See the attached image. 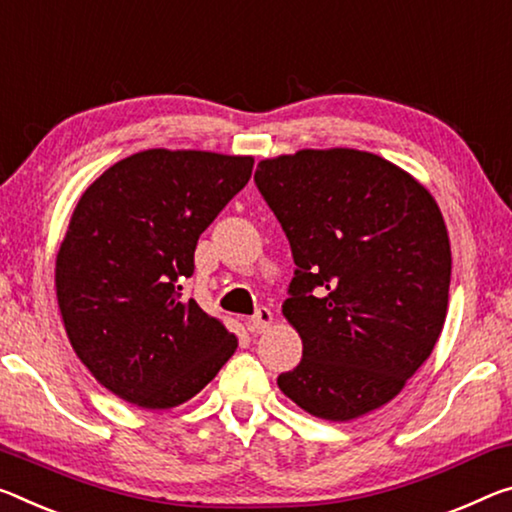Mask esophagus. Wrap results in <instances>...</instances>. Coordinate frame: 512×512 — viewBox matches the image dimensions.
Here are the masks:
<instances>
[{"label": "esophagus", "mask_w": 512, "mask_h": 512, "mask_svg": "<svg viewBox=\"0 0 512 512\" xmlns=\"http://www.w3.org/2000/svg\"><path fill=\"white\" fill-rule=\"evenodd\" d=\"M271 323H273V314H271L269 307H257V312L250 316L248 326L253 332H264V330L271 328Z\"/></svg>", "instance_id": "esophagus-1"}]
</instances>
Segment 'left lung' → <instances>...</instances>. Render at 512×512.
Here are the masks:
<instances>
[{"label": "left lung", "mask_w": 512, "mask_h": 512, "mask_svg": "<svg viewBox=\"0 0 512 512\" xmlns=\"http://www.w3.org/2000/svg\"><path fill=\"white\" fill-rule=\"evenodd\" d=\"M294 278L282 314L303 360L278 387L305 412L348 421L392 401L440 337L451 246L415 177L371 152L300 150L257 164Z\"/></svg>", "instance_id": "obj_1"}]
</instances>
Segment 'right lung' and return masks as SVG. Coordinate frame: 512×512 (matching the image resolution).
Segmentation results:
<instances>
[{
    "mask_svg": "<svg viewBox=\"0 0 512 512\" xmlns=\"http://www.w3.org/2000/svg\"><path fill=\"white\" fill-rule=\"evenodd\" d=\"M253 157L145 150L79 198L56 255V298L88 371L148 410L196 396L237 351V337L182 298L200 234L248 184Z\"/></svg>",
    "mask_w": 512,
    "mask_h": 512,
    "instance_id": "add662e5",
    "label": "right lung"
}]
</instances>
